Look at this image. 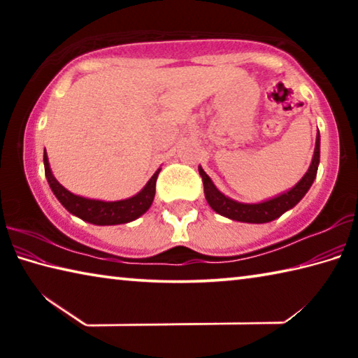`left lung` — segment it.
Instances as JSON below:
<instances>
[{"mask_svg": "<svg viewBox=\"0 0 358 358\" xmlns=\"http://www.w3.org/2000/svg\"><path fill=\"white\" fill-rule=\"evenodd\" d=\"M319 157H320V141H319V132H317L314 156H313L310 169H308V172L305 173V177H303L290 191L260 203L235 202L232 199L226 197L222 192L216 189L213 181H211L208 175L203 172L202 167H199V173H201L202 181H203V191H205V197H207V202L210 207L216 211V213H220L234 221L262 224V222H270L276 220V217H280L282 213H286L287 210L295 207V205L301 201L303 196H305L308 189L311 187L314 178H316Z\"/></svg>", "mask_w": 358, "mask_h": 358, "instance_id": "1", "label": "left lung"}]
</instances>
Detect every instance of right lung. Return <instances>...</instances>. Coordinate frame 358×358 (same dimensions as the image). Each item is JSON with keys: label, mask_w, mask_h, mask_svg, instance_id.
Instances as JSON below:
<instances>
[{"label": "right lung", "mask_w": 358, "mask_h": 358, "mask_svg": "<svg viewBox=\"0 0 358 358\" xmlns=\"http://www.w3.org/2000/svg\"><path fill=\"white\" fill-rule=\"evenodd\" d=\"M44 169L45 177L48 185H50L53 194L62 202L63 207L69 211V213L76 215L83 221H88L92 224H98V226H113V224H124L129 221L137 220L147 211L155 199L156 191V180L159 171L155 172L153 177L145 185L143 189L136 194L134 197L126 199V201L118 202H102V201H92V199H85L76 194L69 192L66 187L58 183L57 178L53 177L48 166L47 153H44Z\"/></svg>", "instance_id": "right-lung-1"}]
</instances>
